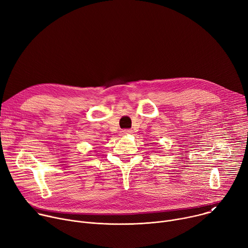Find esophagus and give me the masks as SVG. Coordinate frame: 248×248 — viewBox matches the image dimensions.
<instances>
[{
  "label": "esophagus",
  "mask_w": 248,
  "mask_h": 248,
  "mask_svg": "<svg viewBox=\"0 0 248 248\" xmlns=\"http://www.w3.org/2000/svg\"><path fill=\"white\" fill-rule=\"evenodd\" d=\"M132 133V130L131 129H123L121 131V134L122 135H127V134H131Z\"/></svg>",
  "instance_id": "1"
}]
</instances>
